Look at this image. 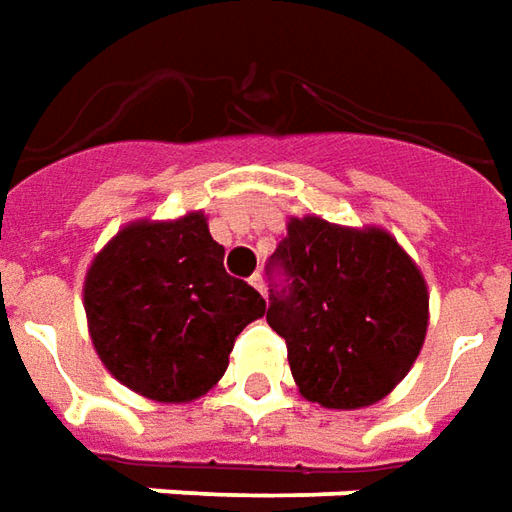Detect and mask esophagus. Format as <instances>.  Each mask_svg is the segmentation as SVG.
Instances as JSON below:
<instances>
[{
  "mask_svg": "<svg viewBox=\"0 0 512 512\" xmlns=\"http://www.w3.org/2000/svg\"><path fill=\"white\" fill-rule=\"evenodd\" d=\"M248 281H250V287H253V290L264 292V276H262V273H253V276H250Z\"/></svg>",
  "mask_w": 512,
  "mask_h": 512,
  "instance_id": "1",
  "label": "esophagus"
}]
</instances>
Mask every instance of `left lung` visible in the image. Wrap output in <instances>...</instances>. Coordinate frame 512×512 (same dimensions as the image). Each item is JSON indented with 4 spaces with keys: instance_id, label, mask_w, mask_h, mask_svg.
<instances>
[{
    "instance_id": "obj_1",
    "label": "left lung",
    "mask_w": 512,
    "mask_h": 512,
    "mask_svg": "<svg viewBox=\"0 0 512 512\" xmlns=\"http://www.w3.org/2000/svg\"><path fill=\"white\" fill-rule=\"evenodd\" d=\"M267 323L309 401L357 410L384 398L426 337L424 276L384 231L292 220L267 259Z\"/></svg>"
}]
</instances>
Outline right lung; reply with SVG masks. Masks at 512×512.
<instances>
[{"mask_svg": "<svg viewBox=\"0 0 512 512\" xmlns=\"http://www.w3.org/2000/svg\"><path fill=\"white\" fill-rule=\"evenodd\" d=\"M222 256L203 214L133 222L105 245L86 276V315L119 382L169 404L220 382L239 331L267 309Z\"/></svg>", "mask_w": 512, "mask_h": 512, "instance_id": "1", "label": "right lung"}]
</instances>
